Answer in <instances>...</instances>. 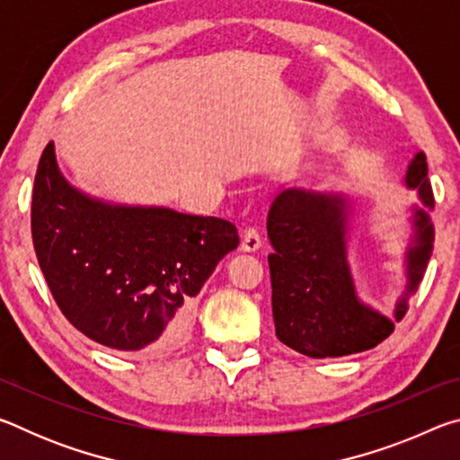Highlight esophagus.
<instances>
[{"mask_svg": "<svg viewBox=\"0 0 460 460\" xmlns=\"http://www.w3.org/2000/svg\"><path fill=\"white\" fill-rule=\"evenodd\" d=\"M261 247V233L255 227H247L243 231V239H241V249L243 252H258Z\"/></svg>", "mask_w": 460, "mask_h": 460, "instance_id": "esophagus-1", "label": "esophagus"}]
</instances>
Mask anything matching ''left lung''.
I'll return each mask as SVG.
<instances>
[{
	"label": "left lung",
	"instance_id": "obj_1",
	"mask_svg": "<svg viewBox=\"0 0 460 460\" xmlns=\"http://www.w3.org/2000/svg\"><path fill=\"white\" fill-rule=\"evenodd\" d=\"M432 208L426 155L420 152L406 174ZM416 245L408 252V294L430 260L434 229L424 208H416ZM347 202L339 194L286 190L268 213V255L271 313L276 337L313 359L342 357L377 347L394 332V321L359 302L347 263ZM406 314V298L395 308V321Z\"/></svg>",
	"mask_w": 460,
	"mask_h": 460
}]
</instances>
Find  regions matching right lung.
Wrapping results in <instances>:
<instances>
[{
    "label": "right lung",
    "instance_id": "obj_1",
    "mask_svg": "<svg viewBox=\"0 0 460 460\" xmlns=\"http://www.w3.org/2000/svg\"><path fill=\"white\" fill-rule=\"evenodd\" d=\"M32 241L75 329L115 351L162 357L186 339L194 296L239 235L219 217L84 197L62 178L50 142L34 178Z\"/></svg>",
    "mask_w": 460,
    "mask_h": 460
}]
</instances>
